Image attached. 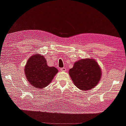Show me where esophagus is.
Masks as SVG:
<instances>
[{
  "label": "esophagus",
  "instance_id": "obj_1",
  "mask_svg": "<svg viewBox=\"0 0 126 126\" xmlns=\"http://www.w3.org/2000/svg\"><path fill=\"white\" fill-rule=\"evenodd\" d=\"M61 70L62 71H65V70H66V69H65V67H63V68H61Z\"/></svg>",
  "mask_w": 126,
  "mask_h": 126
}]
</instances>
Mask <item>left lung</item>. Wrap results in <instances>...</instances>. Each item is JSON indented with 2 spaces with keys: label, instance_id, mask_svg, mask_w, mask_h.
<instances>
[{
  "label": "left lung",
  "instance_id": "1",
  "mask_svg": "<svg viewBox=\"0 0 126 126\" xmlns=\"http://www.w3.org/2000/svg\"><path fill=\"white\" fill-rule=\"evenodd\" d=\"M69 74L75 85L80 89L86 91L94 87L101 79V71L93 59L80 60L74 64Z\"/></svg>",
  "mask_w": 126,
  "mask_h": 126
}]
</instances>
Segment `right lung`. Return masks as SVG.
<instances>
[{
    "instance_id": "1",
    "label": "right lung",
    "mask_w": 126,
    "mask_h": 126,
    "mask_svg": "<svg viewBox=\"0 0 126 126\" xmlns=\"http://www.w3.org/2000/svg\"><path fill=\"white\" fill-rule=\"evenodd\" d=\"M57 72L58 69L54 67H48L46 59L39 54L29 58L25 67L28 81L33 87L40 89L48 85Z\"/></svg>"
}]
</instances>
